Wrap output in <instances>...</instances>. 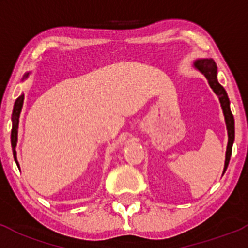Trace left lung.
I'll use <instances>...</instances> for the list:
<instances>
[{
  "label": "left lung",
  "mask_w": 248,
  "mask_h": 248,
  "mask_svg": "<svg viewBox=\"0 0 248 248\" xmlns=\"http://www.w3.org/2000/svg\"><path fill=\"white\" fill-rule=\"evenodd\" d=\"M196 68L204 74L205 78L209 81V85L211 89L214 90L215 93L218 96L219 102L222 104V109H223L224 119H226L227 129H228V146H227V154H226V163H224V171L228 168L229 161H231L232 156V142H234L235 138V129H234V116H232L231 108H229V98L227 96L226 90L223 89L221 84L217 81V67L215 63L214 60H198L194 63Z\"/></svg>",
  "instance_id": "left-lung-1"
}]
</instances>
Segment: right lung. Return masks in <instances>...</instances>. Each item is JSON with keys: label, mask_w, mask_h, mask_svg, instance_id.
I'll return each instance as SVG.
<instances>
[{"label": "right lung", "mask_w": 248, "mask_h": 248, "mask_svg": "<svg viewBox=\"0 0 248 248\" xmlns=\"http://www.w3.org/2000/svg\"><path fill=\"white\" fill-rule=\"evenodd\" d=\"M27 77V76H26ZM22 103H24V94L17 97L16 103H14L13 114H12V121H13V127H12V134H11V142H12V149H13V156L14 159L16 161V140H17V124H19V116L20 111H21ZM17 164V162H16Z\"/></svg>", "instance_id": "obj_1"}]
</instances>
